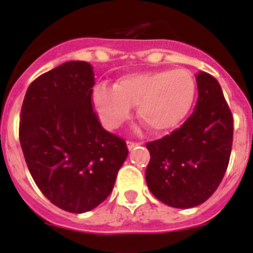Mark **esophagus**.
Masks as SVG:
<instances>
[{
  "label": "esophagus",
  "instance_id": "obj_1",
  "mask_svg": "<svg viewBox=\"0 0 253 253\" xmlns=\"http://www.w3.org/2000/svg\"><path fill=\"white\" fill-rule=\"evenodd\" d=\"M139 144H140V143L132 142V140H128V142H127V147H128V150H132V148H135V147L139 146Z\"/></svg>",
  "mask_w": 253,
  "mask_h": 253
}]
</instances>
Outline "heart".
Returning <instances> with one entry per match:
<instances>
[{"label": "heart", "mask_w": 253, "mask_h": 253, "mask_svg": "<svg viewBox=\"0 0 253 253\" xmlns=\"http://www.w3.org/2000/svg\"><path fill=\"white\" fill-rule=\"evenodd\" d=\"M196 97V81L184 69H159L119 77L114 86L101 84L93 101L102 122L117 128L138 106L140 121L155 132L178 126L188 115Z\"/></svg>", "instance_id": "1"}]
</instances>
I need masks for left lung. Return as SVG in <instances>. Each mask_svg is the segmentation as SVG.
<instances>
[{"mask_svg": "<svg viewBox=\"0 0 253 253\" xmlns=\"http://www.w3.org/2000/svg\"><path fill=\"white\" fill-rule=\"evenodd\" d=\"M198 99L182 126L148 142L151 159L146 181L163 204L189 209L204 204L227 170L234 119L218 81L206 72L197 76Z\"/></svg>", "mask_w": 253, "mask_h": 253, "instance_id": "left-lung-1", "label": "left lung"}]
</instances>
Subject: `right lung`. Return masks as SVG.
<instances>
[{
  "label": "right lung",
  "mask_w": 253,
  "mask_h": 253,
  "mask_svg": "<svg viewBox=\"0 0 253 253\" xmlns=\"http://www.w3.org/2000/svg\"><path fill=\"white\" fill-rule=\"evenodd\" d=\"M94 73L67 61L30 84L19 142L41 192L65 211H89L106 200L126 160L125 139L106 131L91 105Z\"/></svg>",
  "instance_id": "obj_1"
}]
</instances>
